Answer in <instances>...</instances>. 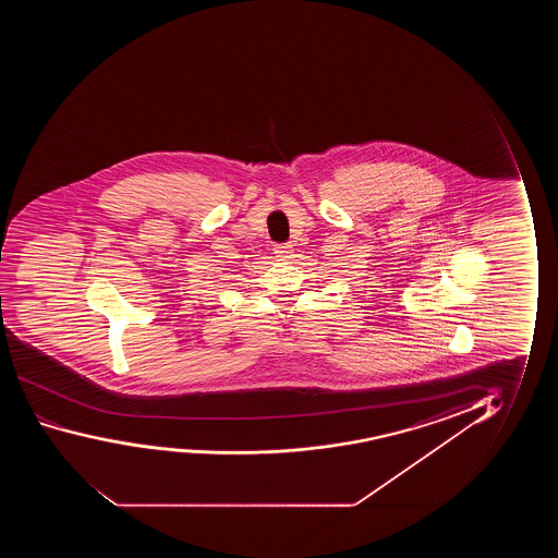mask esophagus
I'll return each mask as SVG.
<instances>
[{"label":"esophagus","instance_id":"esophagus-1","mask_svg":"<svg viewBox=\"0 0 558 558\" xmlns=\"http://www.w3.org/2000/svg\"><path fill=\"white\" fill-rule=\"evenodd\" d=\"M291 252H293V250H291L290 244L275 245L276 257H278V259H280V260L290 259Z\"/></svg>","mask_w":558,"mask_h":558}]
</instances>
